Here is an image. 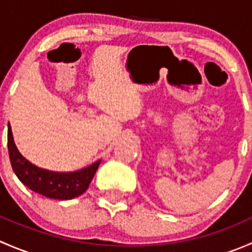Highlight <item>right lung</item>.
<instances>
[{"mask_svg":"<svg viewBox=\"0 0 252 252\" xmlns=\"http://www.w3.org/2000/svg\"><path fill=\"white\" fill-rule=\"evenodd\" d=\"M8 154L12 168L18 179L32 191L56 200H72L88 190L101 159L74 172H55L40 168L28 161L14 144L11 126L8 124Z\"/></svg>","mask_w":252,"mask_h":252,"instance_id":"right-lung-1","label":"right lung"}]
</instances>
